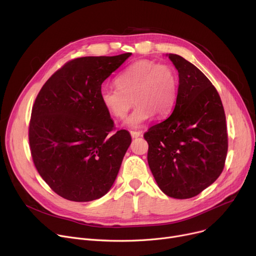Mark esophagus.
Returning <instances> with one entry per match:
<instances>
[{"mask_svg": "<svg viewBox=\"0 0 256 256\" xmlns=\"http://www.w3.org/2000/svg\"><path fill=\"white\" fill-rule=\"evenodd\" d=\"M142 134H141V132H136V130H130V136L132 137V138H138V137H140Z\"/></svg>", "mask_w": 256, "mask_h": 256, "instance_id": "1", "label": "esophagus"}]
</instances>
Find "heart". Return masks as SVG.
Masks as SVG:
<instances>
[{"label":"heart","instance_id":"obj_1","mask_svg":"<svg viewBox=\"0 0 256 256\" xmlns=\"http://www.w3.org/2000/svg\"><path fill=\"white\" fill-rule=\"evenodd\" d=\"M116 86L104 84L99 100L114 118H124L132 102L136 106L126 124L138 128L152 114L162 117L172 110L176 96V77L168 64L141 60L130 64L116 77Z\"/></svg>","mask_w":256,"mask_h":256}]
</instances>
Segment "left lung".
Listing matches in <instances>:
<instances>
[{"instance_id": "left-lung-1", "label": "left lung", "mask_w": 256, "mask_h": 256, "mask_svg": "<svg viewBox=\"0 0 256 256\" xmlns=\"http://www.w3.org/2000/svg\"><path fill=\"white\" fill-rule=\"evenodd\" d=\"M179 73L172 113L144 132L148 162L160 190L190 198L212 184L228 150L226 116L216 88L194 64L168 54Z\"/></svg>"}]
</instances>
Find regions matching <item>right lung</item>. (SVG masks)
Masks as SVG:
<instances>
[{
  "mask_svg": "<svg viewBox=\"0 0 256 256\" xmlns=\"http://www.w3.org/2000/svg\"><path fill=\"white\" fill-rule=\"evenodd\" d=\"M132 53L66 62L45 82L32 106L29 144L33 163L51 190L74 202L104 196L132 142L115 130L99 100L102 82Z\"/></svg>",
  "mask_w": 256,
  "mask_h": 256,
  "instance_id": "right-lung-1",
  "label": "right lung"
}]
</instances>
